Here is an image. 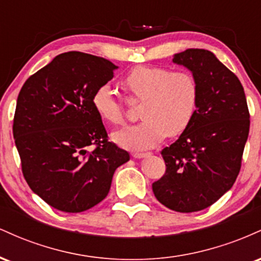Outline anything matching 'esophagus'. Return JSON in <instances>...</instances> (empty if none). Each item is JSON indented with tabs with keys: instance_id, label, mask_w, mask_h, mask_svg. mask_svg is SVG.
<instances>
[{
	"instance_id": "obj_1",
	"label": "esophagus",
	"mask_w": 261,
	"mask_h": 261,
	"mask_svg": "<svg viewBox=\"0 0 261 261\" xmlns=\"http://www.w3.org/2000/svg\"><path fill=\"white\" fill-rule=\"evenodd\" d=\"M149 154H151L149 152H145V153H143V152H142V153H141V152H140V153H139V152H135V153H133V157L134 158H145V157H148Z\"/></svg>"
}]
</instances>
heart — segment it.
I'll list each match as a JSON object with an SVG mask.
<instances>
[{
  "instance_id": "b5f03b06",
  "label": "heart",
  "mask_w": 261,
  "mask_h": 261,
  "mask_svg": "<svg viewBox=\"0 0 261 261\" xmlns=\"http://www.w3.org/2000/svg\"><path fill=\"white\" fill-rule=\"evenodd\" d=\"M122 87L134 100H143L139 125L116 131L113 139L128 149L152 148L168 137L188 130L200 101L199 81L191 72L164 66H135L122 79ZM92 106L104 121L121 125L126 120L122 100L109 83L93 92Z\"/></svg>"
}]
</instances>
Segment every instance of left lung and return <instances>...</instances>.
Wrapping results in <instances>:
<instances>
[{"mask_svg":"<svg viewBox=\"0 0 261 261\" xmlns=\"http://www.w3.org/2000/svg\"><path fill=\"white\" fill-rule=\"evenodd\" d=\"M199 81L200 101L193 122L162 149L166 173L152 184L162 205L176 212L208 207L234 184L250 126L243 86L208 50L175 54Z\"/></svg>","mask_w":261,"mask_h":261,"instance_id":"obj_1","label":"left lung"}]
</instances>
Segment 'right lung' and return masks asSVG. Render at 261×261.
I'll return each mask as SVG.
<instances>
[{
    "label": "right lung",
    "instance_id": "obj_1",
    "mask_svg": "<svg viewBox=\"0 0 261 261\" xmlns=\"http://www.w3.org/2000/svg\"><path fill=\"white\" fill-rule=\"evenodd\" d=\"M115 68L99 56L60 54L18 94L13 137L23 175L38 196L60 211L77 214L99 203L115 169L130 160L108 141L92 106L93 92L113 79Z\"/></svg>",
    "mask_w": 261,
    "mask_h": 261
}]
</instances>
